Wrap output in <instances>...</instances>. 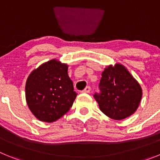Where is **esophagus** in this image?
<instances>
[{"label":"esophagus","instance_id":"obj_1","mask_svg":"<svg viewBox=\"0 0 160 160\" xmlns=\"http://www.w3.org/2000/svg\"><path fill=\"white\" fill-rule=\"evenodd\" d=\"M90 87H86V88L84 89V90H82V93H90Z\"/></svg>","mask_w":160,"mask_h":160}]
</instances>
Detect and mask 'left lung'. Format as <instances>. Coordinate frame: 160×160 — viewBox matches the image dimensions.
<instances>
[{
	"label": "left lung",
	"mask_w": 160,
	"mask_h": 160,
	"mask_svg": "<svg viewBox=\"0 0 160 160\" xmlns=\"http://www.w3.org/2000/svg\"><path fill=\"white\" fill-rule=\"evenodd\" d=\"M100 93L94 97L107 116L122 120L134 114L142 98V88L127 68L121 64L109 66L102 73Z\"/></svg>",
	"instance_id": "8db88e82"
}]
</instances>
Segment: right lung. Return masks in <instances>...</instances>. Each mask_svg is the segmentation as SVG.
I'll list each match as a JSON object with an SVG mask.
<instances>
[{
  "label": "right lung",
  "instance_id": "add662e5",
  "mask_svg": "<svg viewBox=\"0 0 160 160\" xmlns=\"http://www.w3.org/2000/svg\"><path fill=\"white\" fill-rule=\"evenodd\" d=\"M68 66L56 59L43 63L28 77L25 98L31 112L42 122H54L69 111L76 98Z\"/></svg>",
  "mask_w": 160,
  "mask_h": 160
}]
</instances>
